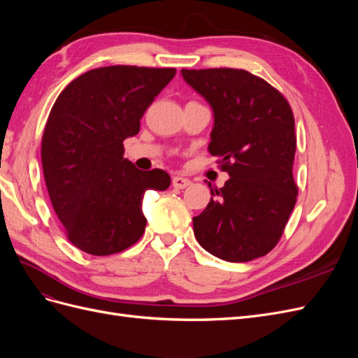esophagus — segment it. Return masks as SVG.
Returning a JSON list of instances; mask_svg holds the SVG:
<instances>
[{
	"label": "esophagus",
	"mask_w": 358,
	"mask_h": 358,
	"mask_svg": "<svg viewBox=\"0 0 358 358\" xmlns=\"http://www.w3.org/2000/svg\"><path fill=\"white\" fill-rule=\"evenodd\" d=\"M171 183H173V187H175V188H178V189H183V188L189 187L192 182H191L189 179H187V178H182V176H175V178L171 179Z\"/></svg>",
	"instance_id": "1"
}]
</instances>
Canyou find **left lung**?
<instances>
[{"instance_id": "obj_1", "label": "left lung", "mask_w": 358, "mask_h": 358, "mask_svg": "<svg viewBox=\"0 0 358 358\" xmlns=\"http://www.w3.org/2000/svg\"><path fill=\"white\" fill-rule=\"evenodd\" d=\"M213 110L209 152L230 175L194 216L197 242L230 263L268 254L284 233L297 199L292 178L294 116L285 96L246 70H180Z\"/></svg>"}]
</instances>
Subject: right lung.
I'll return each instance as SVG.
<instances>
[{"label": "right lung", "mask_w": 358, "mask_h": 358, "mask_svg": "<svg viewBox=\"0 0 358 358\" xmlns=\"http://www.w3.org/2000/svg\"><path fill=\"white\" fill-rule=\"evenodd\" d=\"M175 69L110 66L86 71L53 104L41 164L53 209L69 241L91 255H112L142 237L146 189L164 191V170L142 171L124 158V140L175 78Z\"/></svg>", "instance_id": "obj_1"}]
</instances>
